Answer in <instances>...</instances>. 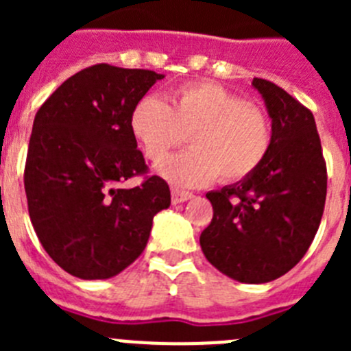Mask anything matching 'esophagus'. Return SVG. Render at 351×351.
I'll return each instance as SVG.
<instances>
[{
  "label": "esophagus",
  "instance_id": "esophagus-1",
  "mask_svg": "<svg viewBox=\"0 0 351 351\" xmlns=\"http://www.w3.org/2000/svg\"><path fill=\"white\" fill-rule=\"evenodd\" d=\"M193 197V193L190 191H182L179 188H172V204H181L186 202V200H190Z\"/></svg>",
  "mask_w": 351,
  "mask_h": 351
}]
</instances>
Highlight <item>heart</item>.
<instances>
[{
  "label": "heart",
  "mask_w": 351,
  "mask_h": 351,
  "mask_svg": "<svg viewBox=\"0 0 351 351\" xmlns=\"http://www.w3.org/2000/svg\"><path fill=\"white\" fill-rule=\"evenodd\" d=\"M145 158L160 163L191 135L193 149L171 157L160 173L173 184L204 186L219 176L225 184L251 178L272 147V123L262 107L214 82H186L169 104L145 96L130 119Z\"/></svg>",
  "instance_id": "heart-1"
}]
</instances>
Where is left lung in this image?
I'll list each match as a JSON object with an SVG mask.
<instances>
[{
	"label": "left lung",
	"instance_id": "obj_1",
	"mask_svg": "<svg viewBox=\"0 0 351 351\" xmlns=\"http://www.w3.org/2000/svg\"><path fill=\"white\" fill-rule=\"evenodd\" d=\"M272 119V147L251 178L206 195L213 219L206 258L241 283H267L300 262L320 226L327 165L311 110L285 89L253 79Z\"/></svg>",
	"mask_w": 351,
	"mask_h": 351
}]
</instances>
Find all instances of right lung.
Wrapping results in <instances>:
<instances>
[{
  "mask_svg": "<svg viewBox=\"0 0 351 351\" xmlns=\"http://www.w3.org/2000/svg\"><path fill=\"white\" fill-rule=\"evenodd\" d=\"M161 73L100 63L64 80L35 116L24 167L27 210L38 241L80 280L125 271L147 244L169 184L147 176L130 128L135 105ZM141 175L135 189L122 186Z\"/></svg>",
  "mask_w": 351,
  "mask_h": 351,
  "instance_id": "add662e5",
  "label": "right lung"
}]
</instances>
